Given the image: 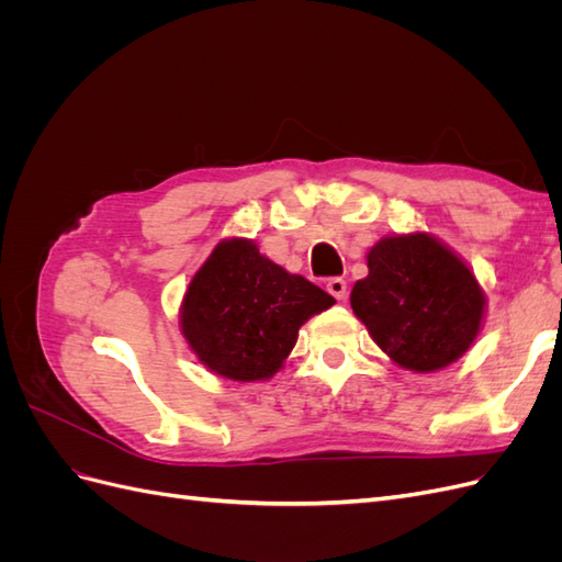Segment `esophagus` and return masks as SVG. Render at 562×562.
I'll list each match as a JSON object with an SVG mask.
<instances>
[{
  "mask_svg": "<svg viewBox=\"0 0 562 562\" xmlns=\"http://www.w3.org/2000/svg\"><path fill=\"white\" fill-rule=\"evenodd\" d=\"M326 291H328L335 300H345V297H347V281H345V279H328Z\"/></svg>",
  "mask_w": 562,
  "mask_h": 562,
  "instance_id": "esophagus-1",
  "label": "esophagus"
}]
</instances>
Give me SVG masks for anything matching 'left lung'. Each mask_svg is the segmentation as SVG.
<instances>
[{"instance_id": "left-lung-1", "label": "left lung", "mask_w": 562, "mask_h": 562, "mask_svg": "<svg viewBox=\"0 0 562 562\" xmlns=\"http://www.w3.org/2000/svg\"><path fill=\"white\" fill-rule=\"evenodd\" d=\"M351 310L396 366L436 372L471 349L487 297L471 267L434 234L384 236L368 250Z\"/></svg>"}]
</instances>
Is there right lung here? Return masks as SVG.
Returning a JSON list of instances; mask_svg holds the SVG:
<instances>
[{"label":"right lung","mask_w":562,"mask_h":562,"mask_svg":"<svg viewBox=\"0 0 562 562\" xmlns=\"http://www.w3.org/2000/svg\"><path fill=\"white\" fill-rule=\"evenodd\" d=\"M335 297L260 252L241 236L220 241L187 285L180 333L220 378L262 382L291 356L302 323Z\"/></svg>","instance_id":"add662e5"}]
</instances>
